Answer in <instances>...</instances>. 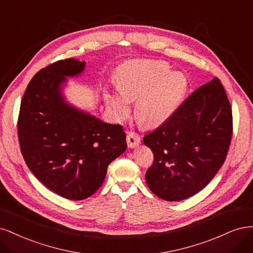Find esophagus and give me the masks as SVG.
Instances as JSON below:
<instances>
[{
  "label": "esophagus",
  "mask_w": 253,
  "mask_h": 253,
  "mask_svg": "<svg viewBox=\"0 0 253 253\" xmlns=\"http://www.w3.org/2000/svg\"><path fill=\"white\" fill-rule=\"evenodd\" d=\"M127 145L129 148H134L141 143V137L134 131H128L127 132Z\"/></svg>",
  "instance_id": "34e87169"
}]
</instances>
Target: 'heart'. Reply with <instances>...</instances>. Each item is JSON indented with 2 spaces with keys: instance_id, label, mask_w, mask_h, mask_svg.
<instances>
[{
  "instance_id": "b5f03b06",
  "label": "heart",
  "mask_w": 253,
  "mask_h": 253,
  "mask_svg": "<svg viewBox=\"0 0 253 253\" xmlns=\"http://www.w3.org/2000/svg\"><path fill=\"white\" fill-rule=\"evenodd\" d=\"M169 70L163 61L142 60L124 65L120 72L122 91L106 95L116 117L125 119L130 100L138 97L134 113L142 125L152 127L166 122L178 108L187 89L183 73Z\"/></svg>"
}]
</instances>
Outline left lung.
I'll return each instance as SVG.
<instances>
[{
  "label": "left lung",
  "mask_w": 253,
  "mask_h": 253,
  "mask_svg": "<svg viewBox=\"0 0 253 253\" xmlns=\"http://www.w3.org/2000/svg\"><path fill=\"white\" fill-rule=\"evenodd\" d=\"M231 136V106L221 81L214 78L144 136L154 157L145 175L149 189L169 202L198 193L224 164Z\"/></svg>",
  "instance_id": "left-lung-1"
}]
</instances>
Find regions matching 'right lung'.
Here are the masks:
<instances>
[{"mask_svg":"<svg viewBox=\"0 0 253 253\" xmlns=\"http://www.w3.org/2000/svg\"><path fill=\"white\" fill-rule=\"evenodd\" d=\"M84 68V61L70 58L37 72L18 119L20 148L31 172L48 189L73 201L99 189L108 165L127 148L121 125L105 123L64 101L66 77L80 76Z\"/></svg>","mask_w":253,"mask_h":253,"instance_id":"obj_1","label":"right lung"}]
</instances>
